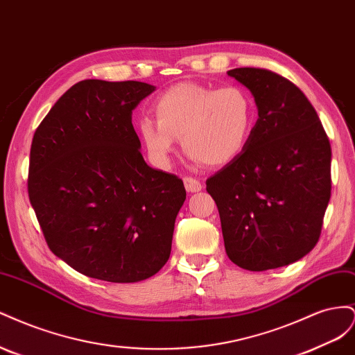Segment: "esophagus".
Returning a JSON list of instances; mask_svg holds the SVG:
<instances>
[{
	"label": "esophagus",
	"instance_id": "34e87169",
	"mask_svg": "<svg viewBox=\"0 0 355 355\" xmlns=\"http://www.w3.org/2000/svg\"><path fill=\"white\" fill-rule=\"evenodd\" d=\"M184 185L187 188L188 192H198L202 189V185L201 182L196 178H191V176H185L184 178Z\"/></svg>",
	"mask_w": 355,
	"mask_h": 355
}]
</instances>
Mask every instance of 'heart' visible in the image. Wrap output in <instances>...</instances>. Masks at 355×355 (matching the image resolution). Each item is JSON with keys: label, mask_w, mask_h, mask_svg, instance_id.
Segmentation results:
<instances>
[{"label": "heart", "mask_w": 355, "mask_h": 355, "mask_svg": "<svg viewBox=\"0 0 355 355\" xmlns=\"http://www.w3.org/2000/svg\"><path fill=\"white\" fill-rule=\"evenodd\" d=\"M155 120L144 116L137 133L157 164L166 166L176 139L194 159L220 167L237 159L254 128V101L243 85L216 89L197 83H179L154 101Z\"/></svg>", "instance_id": "heart-1"}]
</instances>
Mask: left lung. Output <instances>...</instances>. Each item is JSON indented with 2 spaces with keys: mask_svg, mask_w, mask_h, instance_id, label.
Masks as SVG:
<instances>
[{
  "mask_svg": "<svg viewBox=\"0 0 355 355\" xmlns=\"http://www.w3.org/2000/svg\"><path fill=\"white\" fill-rule=\"evenodd\" d=\"M257 121L245 151L207 179L225 250L247 271L275 270L314 249L330 200L331 149L306 96L272 71L235 68Z\"/></svg>",
  "mask_w": 355,
  "mask_h": 355,
  "instance_id": "obj_1",
  "label": "left lung"
}]
</instances>
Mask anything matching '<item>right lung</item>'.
Wrapping results in <instances>:
<instances>
[{
	"label": "right lung",
	"instance_id": "1",
	"mask_svg": "<svg viewBox=\"0 0 355 355\" xmlns=\"http://www.w3.org/2000/svg\"><path fill=\"white\" fill-rule=\"evenodd\" d=\"M154 90L141 81H80L32 139L28 192L44 239L63 262L98 280H146L171 252L184 182L145 163L132 124Z\"/></svg>",
	"mask_w": 355,
	"mask_h": 355
}]
</instances>
